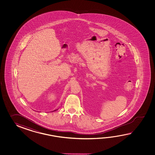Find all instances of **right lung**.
Masks as SVG:
<instances>
[{"instance_id": "1", "label": "right lung", "mask_w": 155, "mask_h": 155, "mask_svg": "<svg viewBox=\"0 0 155 155\" xmlns=\"http://www.w3.org/2000/svg\"><path fill=\"white\" fill-rule=\"evenodd\" d=\"M55 111H56V110H55Z\"/></svg>"}]
</instances>
